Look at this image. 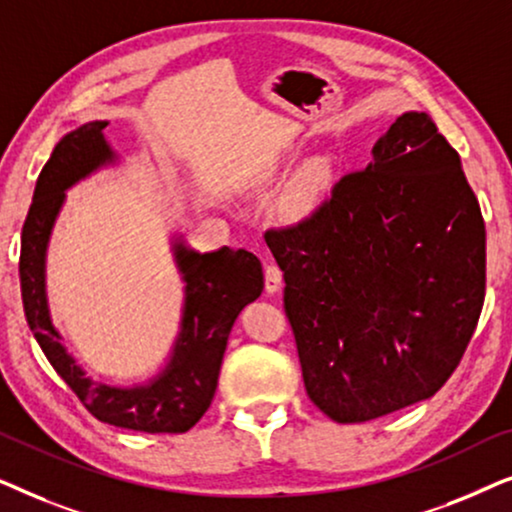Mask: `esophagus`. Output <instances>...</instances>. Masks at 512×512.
Masks as SVG:
<instances>
[{
    "label": "esophagus",
    "mask_w": 512,
    "mask_h": 512,
    "mask_svg": "<svg viewBox=\"0 0 512 512\" xmlns=\"http://www.w3.org/2000/svg\"><path fill=\"white\" fill-rule=\"evenodd\" d=\"M282 289V270L277 268V265H265V291L270 293V296H275Z\"/></svg>",
    "instance_id": "34e87169"
}]
</instances>
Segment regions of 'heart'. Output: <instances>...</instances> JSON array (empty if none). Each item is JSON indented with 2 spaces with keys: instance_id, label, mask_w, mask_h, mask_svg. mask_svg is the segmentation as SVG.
<instances>
[{
  "instance_id": "1",
  "label": "heart",
  "mask_w": 512,
  "mask_h": 512,
  "mask_svg": "<svg viewBox=\"0 0 512 512\" xmlns=\"http://www.w3.org/2000/svg\"><path fill=\"white\" fill-rule=\"evenodd\" d=\"M331 181H333L331 163H326V160L314 163L310 170L305 172V177L298 181V186L293 188L291 200H289L291 214L300 219V216H307L310 212H314V209L319 207V202L324 200L328 188H331Z\"/></svg>"
}]
</instances>
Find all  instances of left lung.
<instances>
[{
	"label": "left lung",
	"mask_w": 512,
	"mask_h": 512,
	"mask_svg": "<svg viewBox=\"0 0 512 512\" xmlns=\"http://www.w3.org/2000/svg\"><path fill=\"white\" fill-rule=\"evenodd\" d=\"M370 153L310 219L268 233L307 396L340 424L436 394L485 303V221L431 116L405 111Z\"/></svg>",
	"instance_id": "left-lung-1"
}]
</instances>
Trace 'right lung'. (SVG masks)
<instances>
[{
	"instance_id": "right-lung-1",
	"label": "right lung",
	"mask_w": 512,
	"mask_h": 512,
	"mask_svg": "<svg viewBox=\"0 0 512 512\" xmlns=\"http://www.w3.org/2000/svg\"><path fill=\"white\" fill-rule=\"evenodd\" d=\"M109 121H88L55 144L34 188L20 237V293L30 331L81 403L104 424L144 433H184L212 403L235 319L263 293L261 261L249 251H195L172 233L170 251L184 282L179 331L163 366L144 382H97L55 328L46 291V256L67 191L123 158L104 137Z\"/></svg>"
}]
</instances>
